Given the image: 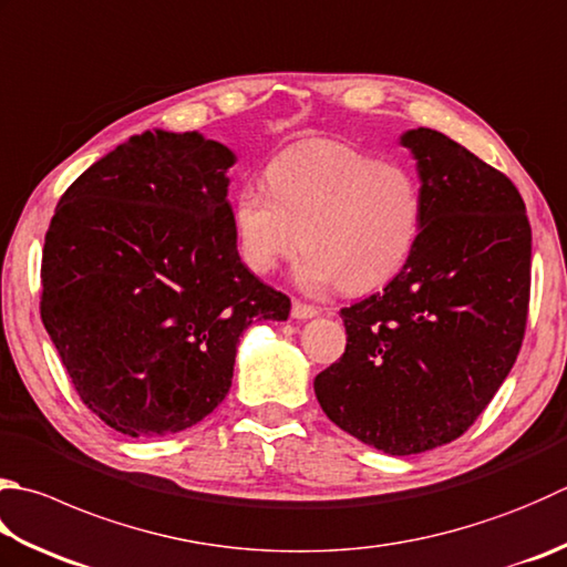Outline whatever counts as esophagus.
I'll use <instances>...</instances> for the list:
<instances>
[{"instance_id":"obj_1","label":"esophagus","mask_w":567,"mask_h":567,"mask_svg":"<svg viewBox=\"0 0 567 567\" xmlns=\"http://www.w3.org/2000/svg\"><path fill=\"white\" fill-rule=\"evenodd\" d=\"M291 316L298 320H308V318H316L318 316V308L311 303H303V301H293L291 306Z\"/></svg>"}]
</instances>
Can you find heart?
Wrapping results in <instances>:
<instances>
[{
    "instance_id": "b5f03b06",
    "label": "heart",
    "mask_w": 567,
    "mask_h": 567,
    "mask_svg": "<svg viewBox=\"0 0 567 567\" xmlns=\"http://www.w3.org/2000/svg\"><path fill=\"white\" fill-rule=\"evenodd\" d=\"M266 189L241 187L231 224L244 264L269 274L298 247L306 288L368 293L398 276L422 229V192L398 163L336 141H306L264 169Z\"/></svg>"
}]
</instances>
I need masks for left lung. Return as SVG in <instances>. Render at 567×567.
I'll return each instance as SVG.
<instances>
[{
    "instance_id": "8db88e82",
    "label": "left lung",
    "mask_w": 567,
    "mask_h": 567,
    "mask_svg": "<svg viewBox=\"0 0 567 567\" xmlns=\"http://www.w3.org/2000/svg\"><path fill=\"white\" fill-rule=\"evenodd\" d=\"M422 229L404 269L340 311L348 343L316 378L320 408L408 456L462 436L514 368L530 301V224L516 185L444 133L416 127Z\"/></svg>"
}]
</instances>
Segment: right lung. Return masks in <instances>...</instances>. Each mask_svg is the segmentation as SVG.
<instances>
[{
  "label": "right lung",
  "instance_id": "add662e5",
  "mask_svg": "<svg viewBox=\"0 0 567 567\" xmlns=\"http://www.w3.org/2000/svg\"><path fill=\"white\" fill-rule=\"evenodd\" d=\"M234 153L199 133H143L73 183L41 256V320L95 416L127 436L197 424L227 398L239 336L291 298L241 264Z\"/></svg>",
  "mask_w": 567,
  "mask_h": 567
}]
</instances>
